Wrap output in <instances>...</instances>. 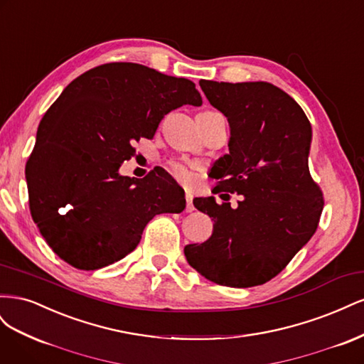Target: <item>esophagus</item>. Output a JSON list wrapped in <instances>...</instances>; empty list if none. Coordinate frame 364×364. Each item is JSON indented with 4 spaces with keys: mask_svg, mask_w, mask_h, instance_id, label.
Wrapping results in <instances>:
<instances>
[{
    "mask_svg": "<svg viewBox=\"0 0 364 364\" xmlns=\"http://www.w3.org/2000/svg\"><path fill=\"white\" fill-rule=\"evenodd\" d=\"M185 200H186L185 211L186 213H193L194 211V205H193V196H191V193H188V191L185 193Z\"/></svg>",
    "mask_w": 364,
    "mask_h": 364,
    "instance_id": "1",
    "label": "esophagus"
}]
</instances>
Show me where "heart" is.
Returning <instances> with one entry per match:
<instances>
[{
	"instance_id": "b5f03b06",
	"label": "heart",
	"mask_w": 364,
	"mask_h": 364,
	"mask_svg": "<svg viewBox=\"0 0 364 364\" xmlns=\"http://www.w3.org/2000/svg\"><path fill=\"white\" fill-rule=\"evenodd\" d=\"M170 171L174 176L176 179L186 183L191 182L193 179V171H191V165L186 162H181V161H174L170 164Z\"/></svg>"
}]
</instances>
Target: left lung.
<instances>
[{
  "instance_id": "1",
  "label": "left lung",
  "mask_w": 364,
  "mask_h": 364,
  "mask_svg": "<svg viewBox=\"0 0 364 364\" xmlns=\"http://www.w3.org/2000/svg\"><path fill=\"white\" fill-rule=\"evenodd\" d=\"M208 102L230 127L229 153L211 178L215 193L241 196L238 206L196 197L214 230L183 252L202 277L226 287L261 285L285 269L314 235L323 194L308 168L311 124L293 98L267 82L200 80ZM229 196V194H223Z\"/></svg>"
}]
</instances>
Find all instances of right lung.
Here are the masks:
<instances>
[{
    "instance_id": "obj_1",
    "label": "right lung",
    "mask_w": 364,
    "mask_h": 364,
    "mask_svg": "<svg viewBox=\"0 0 364 364\" xmlns=\"http://www.w3.org/2000/svg\"><path fill=\"white\" fill-rule=\"evenodd\" d=\"M200 106L196 85L139 63L112 62L74 79L41 119L26 165L31 218L59 258L97 270L134 250L150 220L185 209L164 168L121 176L134 142L151 139L164 115Z\"/></svg>"
}]
</instances>
